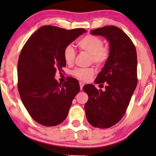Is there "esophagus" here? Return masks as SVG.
Wrapping results in <instances>:
<instances>
[{
	"instance_id": "1",
	"label": "esophagus",
	"mask_w": 156,
	"mask_h": 156,
	"mask_svg": "<svg viewBox=\"0 0 156 156\" xmlns=\"http://www.w3.org/2000/svg\"><path fill=\"white\" fill-rule=\"evenodd\" d=\"M80 89H83V86H84V83H83V82H80Z\"/></svg>"
}]
</instances>
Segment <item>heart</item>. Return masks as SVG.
Returning a JSON list of instances; mask_svg holds the SVG:
<instances>
[{"label": "heart", "mask_w": 156, "mask_h": 156, "mask_svg": "<svg viewBox=\"0 0 156 156\" xmlns=\"http://www.w3.org/2000/svg\"><path fill=\"white\" fill-rule=\"evenodd\" d=\"M78 45L82 51L91 55L92 62L97 65L104 64L108 57V51L103 48V42L99 37L93 35H87L80 39L78 42ZM64 61L67 64H71L76 58V51L71 45L65 47L63 52ZM75 76L82 80H87L94 74L92 69H76L73 72Z\"/></svg>", "instance_id": "heart-1"}]
</instances>
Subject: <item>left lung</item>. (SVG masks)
Wrapping results in <instances>:
<instances>
[{
    "instance_id": "8db88e82",
    "label": "left lung",
    "mask_w": 156,
    "mask_h": 156,
    "mask_svg": "<svg viewBox=\"0 0 156 156\" xmlns=\"http://www.w3.org/2000/svg\"><path fill=\"white\" fill-rule=\"evenodd\" d=\"M90 33L108 40L109 54L94 81L105 83V90H98L92 84L83 87L89 96L84 107L86 117L93 127L108 128L124 116L136 87V51L129 37L116 26L102 27Z\"/></svg>"
}]
</instances>
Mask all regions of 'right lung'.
<instances>
[{
  "mask_svg": "<svg viewBox=\"0 0 156 156\" xmlns=\"http://www.w3.org/2000/svg\"><path fill=\"white\" fill-rule=\"evenodd\" d=\"M86 31L44 26L23 46L17 64L18 91L25 108L39 124L55 126L67 117L79 83L69 78L62 85L54 77L66 66L64 48Z\"/></svg>",
  "mask_w": 156,
  "mask_h": 156,
  "instance_id": "obj_1",
  "label": "right lung"
}]
</instances>
